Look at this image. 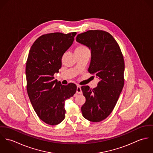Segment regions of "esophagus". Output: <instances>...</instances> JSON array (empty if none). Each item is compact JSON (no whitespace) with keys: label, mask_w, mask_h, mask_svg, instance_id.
<instances>
[{"label":"esophagus","mask_w":153,"mask_h":153,"mask_svg":"<svg viewBox=\"0 0 153 153\" xmlns=\"http://www.w3.org/2000/svg\"><path fill=\"white\" fill-rule=\"evenodd\" d=\"M76 93L77 94H82V91H81V88L80 86H77L76 88Z\"/></svg>","instance_id":"34e87169"}]
</instances>
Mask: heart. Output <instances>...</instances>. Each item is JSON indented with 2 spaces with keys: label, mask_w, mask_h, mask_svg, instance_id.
I'll list each match as a JSON object with an SVG mask.
<instances>
[{
  "label": "heart",
  "mask_w": 153,
  "mask_h": 153,
  "mask_svg": "<svg viewBox=\"0 0 153 153\" xmlns=\"http://www.w3.org/2000/svg\"><path fill=\"white\" fill-rule=\"evenodd\" d=\"M88 49L85 46L79 45L76 47L75 51H88Z\"/></svg>",
  "instance_id": "1"
}]
</instances>
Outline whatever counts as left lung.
<instances>
[{"label":"left lung","mask_w":153,"mask_h":153,"mask_svg":"<svg viewBox=\"0 0 153 153\" xmlns=\"http://www.w3.org/2000/svg\"><path fill=\"white\" fill-rule=\"evenodd\" d=\"M76 41L91 50L88 72L100 79L94 89L87 85L81 87L86 98L81 111L85 119L100 122L111 113L124 87L123 56L115 39L105 31L88 30L78 35Z\"/></svg>","instance_id":"1"}]
</instances>
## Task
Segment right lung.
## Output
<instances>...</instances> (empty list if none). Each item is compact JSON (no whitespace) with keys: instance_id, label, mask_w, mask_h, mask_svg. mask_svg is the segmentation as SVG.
Here are the masks:
<instances>
[{"instance_id":"right-lung-1","label":"right lung","mask_w":153,"mask_h":153,"mask_svg":"<svg viewBox=\"0 0 153 153\" xmlns=\"http://www.w3.org/2000/svg\"><path fill=\"white\" fill-rule=\"evenodd\" d=\"M76 32L52 33L38 38L32 45L26 64L27 92L39 118L51 126L65 118V100L76 91L73 83L68 85L54 79L59 72L62 57L73 44Z\"/></svg>"}]
</instances>
